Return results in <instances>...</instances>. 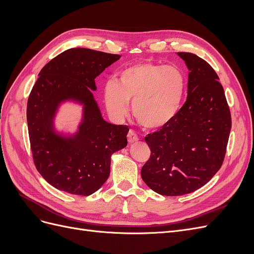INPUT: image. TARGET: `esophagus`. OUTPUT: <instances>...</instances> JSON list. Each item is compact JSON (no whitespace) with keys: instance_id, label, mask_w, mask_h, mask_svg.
<instances>
[{"instance_id":"1","label":"esophagus","mask_w":254,"mask_h":254,"mask_svg":"<svg viewBox=\"0 0 254 254\" xmlns=\"http://www.w3.org/2000/svg\"><path fill=\"white\" fill-rule=\"evenodd\" d=\"M127 137H128V142L129 143H135L139 141V137H137V135L135 134V132L133 131V130H129V132L127 134Z\"/></svg>"}]
</instances>
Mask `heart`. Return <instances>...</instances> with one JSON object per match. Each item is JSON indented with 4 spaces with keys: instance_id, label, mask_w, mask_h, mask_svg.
I'll return each mask as SVG.
<instances>
[{
    "instance_id": "b5f03b06",
    "label": "heart",
    "mask_w": 254,
    "mask_h": 254,
    "mask_svg": "<svg viewBox=\"0 0 254 254\" xmlns=\"http://www.w3.org/2000/svg\"><path fill=\"white\" fill-rule=\"evenodd\" d=\"M186 88L183 73L174 65L139 63L123 70L117 81L104 88L107 109L117 119L132 114L141 126L157 130L170 124L178 113Z\"/></svg>"
}]
</instances>
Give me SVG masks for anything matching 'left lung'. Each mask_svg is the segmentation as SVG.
<instances>
[{
    "mask_svg": "<svg viewBox=\"0 0 254 254\" xmlns=\"http://www.w3.org/2000/svg\"><path fill=\"white\" fill-rule=\"evenodd\" d=\"M189 70L188 97L170 124L145 136L151 155L143 181L160 195L193 193L224 162L231 114L218 75L202 58L177 53Z\"/></svg>",
    "mask_w": 254,
    "mask_h": 254,
    "instance_id": "left-lung-1",
    "label": "left lung"
}]
</instances>
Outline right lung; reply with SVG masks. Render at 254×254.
I'll return each mask as SVG.
<instances>
[{"label": "right lung", "mask_w": 254, "mask_h": 254, "mask_svg": "<svg viewBox=\"0 0 254 254\" xmlns=\"http://www.w3.org/2000/svg\"><path fill=\"white\" fill-rule=\"evenodd\" d=\"M120 58L75 48L59 54L39 73L27 102L29 142L38 172L57 190L80 196L95 193L110 175L111 156L127 146L129 128L106 122L92 93L95 78ZM65 102L83 107L74 133L56 129Z\"/></svg>", "instance_id": "right-lung-1"}]
</instances>
